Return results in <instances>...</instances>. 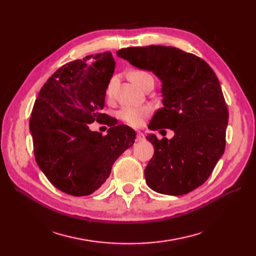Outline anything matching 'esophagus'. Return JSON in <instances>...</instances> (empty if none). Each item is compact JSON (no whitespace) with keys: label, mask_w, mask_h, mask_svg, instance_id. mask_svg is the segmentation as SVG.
<instances>
[{"label":"esophagus","mask_w":256,"mask_h":256,"mask_svg":"<svg viewBox=\"0 0 256 256\" xmlns=\"http://www.w3.org/2000/svg\"><path fill=\"white\" fill-rule=\"evenodd\" d=\"M144 138H145V136L141 132V131H136V141H143Z\"/></svg>","instance_id":"34e87169"}]
</instances>
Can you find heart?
Here are the masks:
<instances>
[{"mask_svg":"<svg viewBox=\"0 0 256 256\" xmlns=\"http://www.w3.org/2000/svg\"><path fill=\"white\" fill-rule=\"evenodd\" d=\"M130 80L132 81L138 88H142L143 84L150 79H152V76L142 70H134L130 72L129 74ZM116 81V76L113 78L108 83V86L106 90V96H111L113 85ZM152 113V106H122L118 111V118L122 120L127 125L132 127H140L144 122L145 118Z\"/></svg>","mask_w":256,"mask_h":256,"instance_id":"heart-1","label":"heart"}]
</instances>
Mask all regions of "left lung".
Listing matches in <instances>:
<instances>
[{
    "label": "left lung",
    "mask_w": 256,
    "mask_h": 256,
    "mask_svg": "<svg viewBox=\"0 0 256 256\" xmlns=\"http://www.w3.org/2000/svg\"><path fill=\"white\" fill-rule=\"evenodd\" d=\"M118 56L160 79L164 108L148 128L175 134L171 140L146 136L154 147L147 184L162 194H187L208 180L226 148L228 111L218 78L204 60L174 47L124 48Z\"/></svg>",
    "instance_id": "1"
}]
</instances>
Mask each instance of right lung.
Instances as JSON below:
<instances>
[{"mask_svg":"<svg viewBox=\"0 0 256 256\" xmlns=\"http://www.w3.org/2000/svg\"><path fill=\"white\" fill-rule=\"evenodd\" d=\"M115 69L111 52L69 62L42 88L30 118L34 156L49 182L67 194L90 196L110 176L112 166L136 138V131L102 112ZM106 120V136L90 123Z\"/></svg>","mask_w":256,"mask_h":256,"instance_id":"add662e5","label":"right lung"}]
</instances>
